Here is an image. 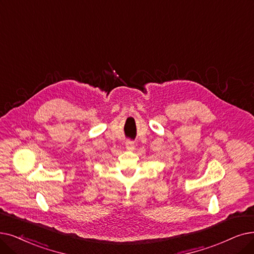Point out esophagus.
Listing matches in <instances>:
<instances>
[{
    "mask_svg": "<svg viewBox=\"0 0 254 254\" xmlns=\"http://www.w3.org/2000/svg\"><path fill=\"white\" fill-rule=\"evenodd\" d=\"M126 148L129 149V150H132L134 148V143H133V141L132 140H127Z\"/></svg>",
    "mask_w": 254,
    "mask_h": 254,
    "instance_id": "obj_1",
    "label": "esophagus"
}]
</instances>
